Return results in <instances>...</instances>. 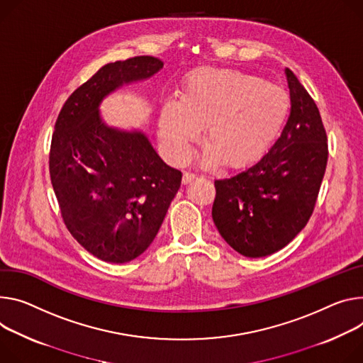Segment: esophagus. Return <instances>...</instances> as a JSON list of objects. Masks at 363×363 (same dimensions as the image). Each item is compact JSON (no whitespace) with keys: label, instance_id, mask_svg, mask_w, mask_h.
I'll return each mask as SVG.
<instances>
[{"label":"esophagus","instance_id":"1","mask_svg":"<svg viewBox=\"0 0 363 363\" xmlns=\"http://www.w3.org/2000/svg\"><path fill=\"white\" fill-rule=\"evenodd\" d=\"M195 177H196V175H195V174H192V172H184L182 182H184V184H188V182H191Z\"/></svg>","mask_w":363,"mask_h":363}]
</instances>
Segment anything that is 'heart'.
I'll use <instances>...</instances> for the list:
<instances>
[{
  "mask_svg": "<svg viewBox=\"0 0 363 363\" xmlns=\"http://www.w3.org/2000/svg\"><path fill=\"white\" fill-rule=\"evenodd\" d=\"M289 95L238 69L201 68L188 74L182 96L163 103L160 136L171 155L189 159L206 130L204 163L245 169L265 156L289 117Z\"/></svg>",
  "mask_w": 363,
  "mask_h": 363,
  "instance_id": "b5f03b06",
  "label": "heart"
}]
</instances>
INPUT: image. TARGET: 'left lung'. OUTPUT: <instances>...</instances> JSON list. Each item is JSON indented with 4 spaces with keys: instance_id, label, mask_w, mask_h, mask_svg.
Here are the masks:
<instances>
[{
    "instance_id": "obj_1",
    "label": "left lung",
    "mask_w": 363,
    "mask_h": 363,
    "mask_svg": "<svg viewBox=\"0 0 363 363\" xmlns=\"http://www.w3.org/2000/svg\"><path fill=\"white\" fill-rule=\"evenodd\" d=\"M291 113L281 138L253 167L217 179L213 220L221 238L247 257L285 247L308 223L328 157L320 111L285 69Z\"/></svg>"
}]
</instances>
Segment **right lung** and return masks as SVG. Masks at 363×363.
<instances>
[{
  "label": "right lung",
  "instance_id": "1",
  "mask_svg": "<svg viewBox=\"0 0 363 363\" xmlns=\"http://www.w3.org/2000/svg\"><path fill=\"white\" fill-rule=\"evenodd\" d=\"M163 68L153 56L107 63L63 104L52 136L49 171L65 225L95 257L124 263L156 238L182 174L164 163L140 131L101 121L98 106L123 84Z\"/></svg>",
  "mask_w": 363,
  "mask_h": 363
}]
</instances>
